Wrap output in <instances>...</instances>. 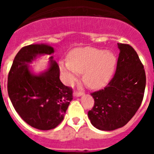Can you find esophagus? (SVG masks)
<instances>
[{
  "mask_svg": "<svg viewBox=\"0 0 154 154\" xmlns=\"http://www.w3.org/2000/svg\"><path fill=\"white\" fill-rule=\"evenodd\" d=\"M83 94H84V92H82V91H76V92H74V96H76V97H78V96H82Z\"/></svg>",
  "mask_w": 154,
  "mask_h": 154,
  "instance_id": "1",
  "label": "esophagus"
}]
</instances>
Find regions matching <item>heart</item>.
Returning a JSON list of instances; mask_svg holds the SVG:
<instances>
[{"instance_id": "b5f03b06", "label": "heart", "mask_w": 154, "mask_h": 154, "mask_svg": "<svg viewBox=\"0 0 154 154\" xmlns=\"http://www.w3.org/2000/svg\"><path fill=\"white\" fill-rule=\"evenodd\" d=\"M116 58L112 51L92 47L78 48L67 55V62L60 61L59 69L64 82L70 85L83 73V80L88 86L99 89L106 85L115 69Z\"/></svg>"}]
</instances>
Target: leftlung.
Wrapping results in <instances>:
<instances>
[{
    "instance_id": "left-lung-1",
    "label": "left lung",
    "mask_w": 154,
    "mask_h": 154,
    "mask_svg": "<svg viewBox=\"0 0 154 154\" xmlns=\"http://www.w3.org/2000/svg\"><path fill=\"white\" fill-rule=\"evenodd\" d=\"M117 45L120 51L115 75L104 89L91 93L95 103L88 112L91 123L105 131L123 127L132 119L146 87V73L137 51L130 45Z\"/></svg>"
}]
</instances>
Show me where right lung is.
Listing matches in <instances>:
<instances>
[{"label":"right lung","instance_id":"add662e5","mask_svg":"<svg viewBox=\"0 0 154 154\" xmlns=\"http://www.w3.org/2000/svg\"><path fill=\"white\" fill-rule=\"evenodd\" d=\"M53 52V48L47 45L24 46L16 55L8 74V96L14 108L25 123L41 130L60 124L73 98L72 89L61 82L60 69L52 56L45 72L35 75L30 72L28 63L37 55Z\"/></svg>","mask_w":154,"mask_h":154}]
</instances>
